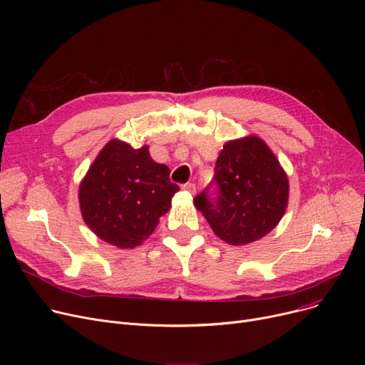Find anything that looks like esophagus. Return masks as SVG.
<instances>
[{
  "label": "esophagus",
  "mask_w": 365,
  "mask_h": 365,
  "mask_svg": "<svg viewBox=\"0 0 365 365\" xmlns=\"http://www.w3.org/2000/svg\"><path fill=\"white\" fill-rule=\"evenodd\" d=\"M182 189L185 190V192H187L189 195H195V194H197V186H195V183H185V185L182 186Z\"/></svg>",
  "instance_id": "1"
}]
</instances>
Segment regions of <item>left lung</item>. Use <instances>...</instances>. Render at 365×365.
Returning <instances> with one entry per match:
<instances>
[{
	"instance_id": "left-lung-1",
	"label": "left lung",
	"mask_w": 365,
	"mask_h": 365,
	"mask_svg": "<svg viewBox=\"0 0 365 365\" xmlns=\"http://www.w3.org/2000/svg\"><path fill=\"white\" fill-rule=\"evenodd\" d=\"M215 194L207 186L194 198L213 232L227 244L257 241L278 225L289 204V179L262 139L229 140L220 150Z\"/></svg>"
}]
</instances>
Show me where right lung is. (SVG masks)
Here are the masks:
<instances>
[{
    "label": "right lung",
    "mask_w": 365,
    "mask_h": 365,
    "mask_svg": "<svg viewBox=\"0 0 365 365\" xmlns=\"http://www.w3.org/2000/svg\"><path fill=\"white\" fill-rule=\"evenodd\" d=\"M178 190L170 168L153 161L148 146L133 149L113 139L88 168L78 198L83 219L96 235L134 248L155 231Z\"/></svg>",
    "instance_id": "add662e5"
}]
</instances>
